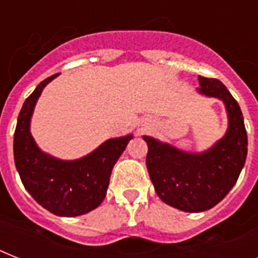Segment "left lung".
I'll list each match as a JSON object with an SVG mask.
<instances>
[{"instance_id":"obj_1","label":"left lung","mask_w":258,"mask_h":258,"mask_svg":"<svg viewBox=\"0 0 258 258\" xmlns=\"http://www.w3.org/2000/svg\"><path fill=\"white\" fill-rule=\"evenodd\" d=\"M197 92L222 100L228 130L220 141L201 153L176 149L143 135L149 146L146 165L158 197L182 212L200 213L214 208L236 184L246 161L248 137L236 99L217 79L198 76Z\"/></svg>"}]
</instances>
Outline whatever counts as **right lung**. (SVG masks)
Returning <instances> with one entry per match:
<instances>
[{
    "label": "right lung",
    "mask_w": 258,
    "mask_h": 258,
    "mask_svg": "<svg viewBox=\"0 0 258 258\" xmlns=\"http://www.w3.org/2000/svg\"><path fill=\"white\" fill-rule=\"evenodd\" d=\"M57 76L40 83L22 105L14 131V163L24 187L38 205L56 216L78 217L103 202L113 165L134 135L111 138L74 161L44 153L30 134V120L42 89Z\"/></svg>",
    "instance_id": "add662e5"
}]
</instances>
